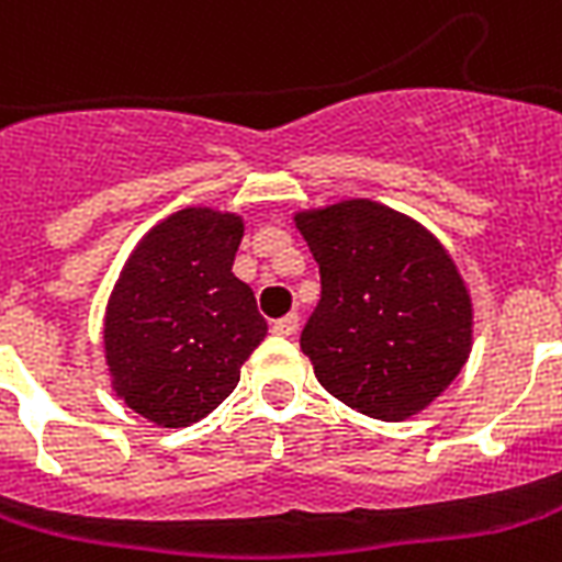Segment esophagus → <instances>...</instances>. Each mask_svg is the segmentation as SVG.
Segmentation results:
<instances>
[{
    "label": "esophagus",
    "mask_w": 562,
    "mask_h": 562,
    "mask_svg": "<svg viewBox=\"0 0 562 562\" xmlns=\"http://www.w3.org/2000/svg\"><path fill=\"white\" fill-rule=\"evenodd\" d=\"M297 324H300L297 312H291V315H285V318L273 321L271 333H273V336H282V338L294 336V333H297Z\"/></svg>",
    "instance_id": "esophagus-1"
}]
</instances>
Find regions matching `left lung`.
Wrapping results in <instances>:
<instances>
[{"label": "left lung", "instance_id": "1", "mask_svg": "<svg viewBox=\"0 0 562 562\" xmlns=\"http://www.w3.org/2000/svg\"><path fill=\"white\" fill-rule=\"evenodd\" d=\"M294 224L321 268L300 336L318 383L380 422L427 409L471 353L474 310L451 252L374 200L297 212Z\"/></svg>", "mask_w": 562, "mask_h": 562}]
</instances>
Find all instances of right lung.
Instances as JSON below:
<instances>
[{
  "mask_svg": "<svg viewBox=\"0 0 562 562\" xmlns=\"http://www.w3.org/2000/svg\"><path fill=\"white\" fill-rule=\"evenodd\" d=\"M241 235V214L188 205L140 238L114 282L102 327L111 389L158 427H188L233 395L268 333L233 273Z\"/></svg>",
  "mask_w": 562,
  "mask_h": 562,
  "instance_id": "right-lung-1",
  "label": "right lung"
}]
</instances>
